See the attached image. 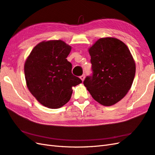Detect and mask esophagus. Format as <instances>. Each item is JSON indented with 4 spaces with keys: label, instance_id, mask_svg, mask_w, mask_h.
<instances>
[{
    "label": "esophagus",
    "instance_id": "34e87169",
    "mask_svg": "<svg viewBox=\"0 0 155 155\" xmlns=\"http://www.w3.org/2000/svg\"><path fill=\"white\" fill-rule=\"evenodd\" d=\"M85 74H84V75H82L81 76H80V79L81 80V81H84V80H85Z\"/></svg>",
    "mask_w": 155,
    "mask_h": 155
}]
</instances>
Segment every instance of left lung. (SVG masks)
<instances>
[{
  "label": "left lung",
  "instance_id": "8db88e82",
  "mask_svg": "<svg viewBox=\"0 0 155 155\" xmlns=\"http://www.w3.org/2000/svg\"><path fill=\"white\" fill-rule=\"evenodd\" d=\"M93 74L84 84L92 97L103 106H112L126 95L135 74V63L122 41L103 37L89 48Z\"/></svg>",
  "mask_w": 155,
  "mask_h": 155
}]
</instances>
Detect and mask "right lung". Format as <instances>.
<instances>
[{"label": "right lung", "mask_w": 155, "mask_h": 155, "mask_svg": "<svg viewBox=\"0 0 155 155\" xmlns=\"http://www.w3.org/2000/svg\"><path fill=\"white\" fill-rule=\"evenodd\" d=\"M71 47L62 40L44 41L33 48L24 64L26 85L43 106L58 108L70 99L73 87L82 82L71 74L66 58Z\"/></svg>", "instance_id": "right-lung-1"}]
</instances>
